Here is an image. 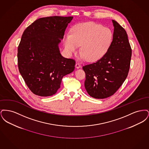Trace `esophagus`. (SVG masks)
<instances>
[{"label":"esophagus","instance_id":"34e87169","mask_svg":"<svg viewBox=\"0 0 149 149\" xmlns=\"http://www.w3.org/2000/svg\"><path fill=\"white\" fill-rule=\"evenodd\" d=\"M75 67H76V68L79 69V68H80L81 67V65H80V64H79L78 63H77L76 64H75Z\"/></svg>","mask_w":149,"mask_h":149}]
</instances>
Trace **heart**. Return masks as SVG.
I'll return each mask as SVG.
<instances>
[{
  "instance_id": "obj_1",
  "label": "heart",
  "mask_w": 149,
  "mask_h": 149,
  "mask_svg": "<svg viewBox=\"0 0 149 149\" xmlns=\"http://www.w3.org/2000/svg\"><path fill=\"white\" fill-rule=\"evenodd\" d=\"M113 39L112 31L96 23H78L71 29V34L64 36V44L67 52H76L81 46V57L94 62L106 54Z\"/></svg>"
}]
</instances>
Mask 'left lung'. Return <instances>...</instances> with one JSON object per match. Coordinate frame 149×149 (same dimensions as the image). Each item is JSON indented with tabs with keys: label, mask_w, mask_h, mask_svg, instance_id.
I'll use <instances>...</instances> for the list:
<instances>
[{
	"label": "left lung",
	"mask_w": 149,
	"mask_h": 149,
	"mask_svg": "<svg viewBox=\"0 0 149 149\" xmlns=\"http://www.w3.org/2000/svg\"><path fill=\"white\" fill-rule=\"evenodd\" d=\"M113 40L106 54L95 63L83 66L85 71V89L96 99L113 95L127 78L132 50L125 29L116 21Z\"/></svg>",
	"instance_id": "obj_1"
}]
</instances>
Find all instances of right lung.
<instances>
[{
  "label": "right lung",
  "mask_w": 149,
  "mask_h": 149,
  "mask_svg": "<svg viewBox=\"0 0 149 149\" xmlns=\"http://www.w3.org/2000/svg\"><path fill=\"white\" fill-rule=\"evenodd\" d=\"M72 18H39L22 36L17 54L19 71L30 91L37 95L55 94L63 78L74 70L75 61L61 56L58 49Z\"/></svg>",
  "instance_id": "right-lung-1"
}]
</instances>
